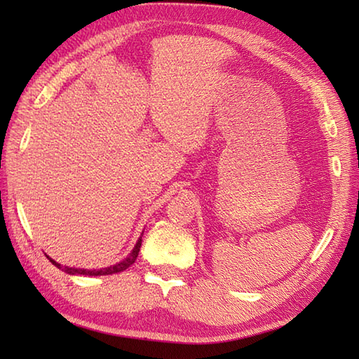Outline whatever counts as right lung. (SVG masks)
I'll return each instance as SVG.
<instances>
[{
  "label": "right lung",
  "mask_w": 359,
  "mask_h": 359,
  "mask_svg": "<svg viewBox=\"0 0 359 359\" xmlns=\"http://www.w3.org/2000/svg\"><path fill=\"white\" fill-rule=\"evenodd\" d=\"M140 247H142V239H139V242L135 243V247H134V250H133V253L129 255V256L125 259V261H121L120 264H116V265H112V266H108V269H100V270H81V269H67V266H63L62 264L55 262V261H53V259H50L49 256H48V257H49V261H50L53 265L57 266V269L63 270V271L69 273V274H85V276H106V274L120 273V271L126 270L128 266H131V265L135 262L137 256H139Z\"/></svg>",
  "instance_id": "1"
}]
</instances>
